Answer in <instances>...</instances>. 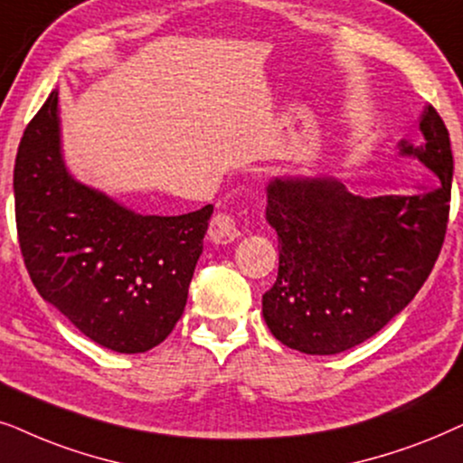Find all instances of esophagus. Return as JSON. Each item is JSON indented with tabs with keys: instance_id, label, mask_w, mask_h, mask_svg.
I'll return each instance as SVG.
<instances>
[{
	"instance_id": "obj_1",
	"label": "esophagus",
	"mask_w": 463,
	"mask_h": 463,
	"mask_svg": "<svg viewBox=\"0 0 463 463\" xmlns=\"http://www.w3.org/2000/svg\"><path fill=\"white\" fill-rule=\"evenodd\" d=\"M239 235H241V231H239L237 222L231 213H215L209 222V239L213 243H232L239 239Z\"/></svg>"
}]
</instances>
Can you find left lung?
Returning a JSON list of instances; mask_svg holds the SVG:
<instances>
[{
  "label": "left lung",
  "instance_id": "8db88e82",
  "mask_svg": "<svg viewBox=\"0 0 463 463\" xmlns=\"http://www.w3.org/2000/svg\"><path fill=\"white\" fill-rule=\"evenodd\" d=\"M423 141L400 154L439 177L434 188L364 199L335 177H273L267 222L279 239L277 281L262 296L269 330L309 355L347 351L377 335L415 298L445 241L453 154L432 106L419 116Z\"/></svg>",
  "mask_w": 463,
  "mask_h": 463
}]
</instances>
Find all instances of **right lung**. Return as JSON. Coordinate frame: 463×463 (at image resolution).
I'll use <instances>...</instances> for the list:
<instances>
[{
  "label": "right lung",
  "mask_w": 463,
  "mask_h": 463,
  "mask_svg": "<svg viewBox=\"0 0 463 463\" xmlns=\"http://www.w3.org/2000/svg\"><path fill=\"white\" fill-rule=\"evenodd\" d=\"M24 267L46 303L90 341L144 354L175 328L213 207L141 215L70 174L59 90L24 128L14 163Z\"/></svg>",
  "instance_id": "right-lung-1"
}]
</instances>
